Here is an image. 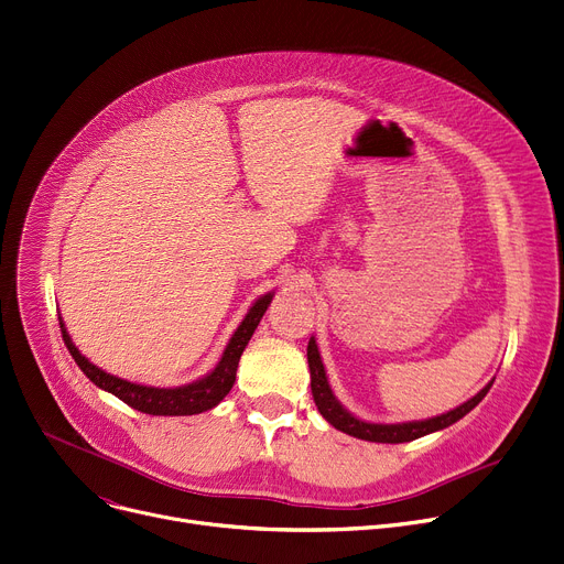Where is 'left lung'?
<instances>
[{"instance_id": "left-lung-1", "label": "left lung", "mask_w": 564, "mask_h": 564, "mask_svg": "<svg viewBox=\"0 0 564 564\" xmlns=\"http://www.w3.org/2000/svg\"><path fill=\"white\" fill-rule=\"evenodd\" d=\"M308 367H311V390H313V399L317 410L322 412V417L335 426L337 431H343L347 435H354L358 440H367V442H383V444H399V442H410V440H417L424 437L429 433L442 431L446 426L456 424L458 420H463L469 410H474L482 397L490 392L495 379L487 383L478 394H474L469 401L460 403L458 408L444 412V415L431 417V420H422V422H403V424H369L362 422L358 417H354L351 412L335 399L330 386H328V377H326V369L317 349L315 337L308 340Z\"/></svg>"}]
</instances>
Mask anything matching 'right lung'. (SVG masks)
<instances>
[{
  "label": "right lung",
  "instance_id": "obj_1",
  "mask_svg": "<svg viewBox=\"0 0 564 564\" xmlns=\"http://www.w3.org/2000/svg\"><path fill=\"white\" fill-rule=\"evenodd\" d=\"M272 296H274V292H268V294L256 299L253 306L249 308V313L245 315V319L240 322L236 333L231 335L227 349H224V354L213 371H208L206 377L199 381L178 386V388H152V386H140V383H131V381L112 377V373L93 365L77 347H74L72 337L61 317H58V324H61L65 347L72 354L74 362L82 367V371L97 388L116 394L127 405H131L140 412H147V415H165V417L167 415H174V417L199 415V412L215 408L224 397L231 392V388L236 383L240 356H242L245 347L249 345L256 326L260 324V317L265 315L268 306L272 304Z\"/></svg>",
  "mask_w": 564,
  "mask_h": 564
}]
</instances>
